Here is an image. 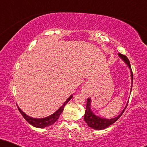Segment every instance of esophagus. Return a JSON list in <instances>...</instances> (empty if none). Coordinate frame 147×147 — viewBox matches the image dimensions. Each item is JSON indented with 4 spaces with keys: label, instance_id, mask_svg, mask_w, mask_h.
<instances>
[{
    "label": "esophagus",
    "instance_id": "esophagus-1",
    "mask_svg": "<svg viewBox=\"0 0 147 147\" xmlns=\"http://www.w3.org/2000/svg\"><path fill=\"white\" fill-rule=\"evenodd\" d=\"M81 92L86 96L88 95V94L90 93V87H89V86L88 85V84H85V85L82 88Z\"/></svg>",
    "mask_w": 147,
    "mask_h": 147
}]
</instances>
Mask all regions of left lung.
Instances as JSON below:
<instances>
[{"label":"left lung","instance_id":"8db88e82","mask_svg":"<svg viewBox=\"0 0 147 147\" xmlns=\"http://www.w3.org/2000/svg\"><path fill=\"white\" fill-rule=\"evenodd\" d=\"M118 56L119 57V58L122 59L123 61L124 62V63H126V65H127L128 68L130 70V73H131V90H132V85H133V72L132 70H131V65H130L129 60L128 59V58L124 55H122L120 53H118ZM128 103L129 101L126 103V106L124 107V109H123L120 114L117 117L112 118V119H106V118L101 117L99 115H97L95 113H94L93 111L91 109V99L90 97L87 99V104H86V111H85V115H84V120L86 122L88 126L89 127L92 128V129L95 130H102L104 129H106L107 127H109V126H111V124H113L114 122H115L116 121L121 117L123 113L125 111L126 106L128 105Z\"/></svg>","mask_w":147,"mask_h":147}]
</instances>
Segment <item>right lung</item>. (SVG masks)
Returning a JSON list of instances; mask_svg holds the SVG:
<instances>
[{
    "instance_id": "1",
    "label": "right lung",
    "mask_w": 147,
    "mask_h": 147,
    "mask_svg": "<svg viewBox=\"0 0 147 147\" xmlns=\"http://www.w3.org/2000/svg\"><path fill=\"white\" fill-rule=\"evenodd\" d=\"M72 95H71L70 97H68V99L65 100V102L63 103V105H62L58 110L55 111L54 113H52L50 115L48 116V117H45L43 118H34V117H32L28 115L27 114H25L23 111L18 107V106H17L18 111L19 112L21 113V114L23 115V117L25 118V120L27 121L29 124H31L32 126H34V127L38 128V129H43V128H45L48 127V126L52 125L54 123L56 122L57 119H59V117L60 115L61 114V113L63 112L64 107L66 105L67 103H68L70 99H72Z\"/></svg>"
}]
</instances>
